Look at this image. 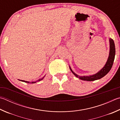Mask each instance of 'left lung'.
<instances>
[{"label": "left lung", "instance_id": "obj_1", "mask_svg": "<svg viewBox=\"0 0 120 120\" xmlns=\"http://www.w3.org/2000/svg\"><path fill=\"white\" fill-rule=\"evenodd\" d=\"M110 53L107 62L104 67L102 68L101 70L98 72V73L95 74L94 75H90V76H80L74 72L70 68L72 72L73 73L76 77L79 78L80 79L84 80V81H92L94 80L100 79L101 78H103L104 76H105L110 71L111 69L113 66V62L114 60L115 55V44L113 39H110Z\"/></svg>", "mask_w": 120, "mask_h": 120}]
</instances>
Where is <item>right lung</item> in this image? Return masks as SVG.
<instances>
[{
    "mask_svg": "<svg viewBox=\"0 0 120 120\" xmlns=\"http://www.w3.org/2000/svg\"><path fill=\"white\" fill-rule=\"evenodd\" d=\"M44 77H45V76L44 77H43L42 78H41V79H39L38 80H37V81H35V82H31V83H36L37 82H38V81H41V80H42L43 78H44ZM20 81H22V82H26V83H29V82H28V81H24V80H20Z\"/></svg>",
    "mask_w": 120,
    "mask_h": 120,
    "instance_id": "right-lung-1",
    "label": "right lung"
}]
</instances>
